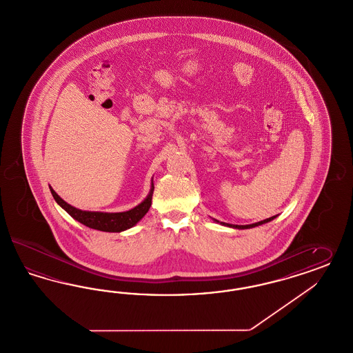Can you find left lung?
<instances>
[{"mask_svg": "<svg viewBox=\"0 0 353 353\" xmlns=\"http://www.w3.org/2000/svg\"><path fill=\"white\" fill-rule=\"evenodd\" d=\"M276 216H272V217H270V219H265V220H263V221L255 222V223H251V225H232V223H226V222H220L217 221V220H214L216 222H220L221 225H225V226H229V228H234V229H250V228H255V226H259V225H263V223H265V222L272 221Z\"/></svg>", "mask_w": 353, "mask_h": 353, "instance_id": "8db88e82", "label": "left lung"}]
</instances>
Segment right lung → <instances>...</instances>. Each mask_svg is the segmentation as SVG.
<instances>
[{"mask_svg":"<svg viewBox=\"0 0 353 353\" xmlns=\"http://www.w3.org/2000/svg\"><path fill=\"white\" fill-rule=\"evenodd\" d=\"M50 190H51V194H52L53 199L56 200V203L64 210H66L74 220L83 223L88 228L95 229V230L108 232V233H120V232H124L132 226H134L146 214V212L152 205V196L154 191V184L152 182V188L149 191V195L146 196V199L143 203H140L137 207L130 209L127 212H118V213L89 212V210L74 208L57 195L53 191L52 187H50Z\"/></svg>","mask_w":353,"mask_h":353,"instance_id":"obj_1","label":"right lung"}]
</instances>
